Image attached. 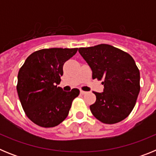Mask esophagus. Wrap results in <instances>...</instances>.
Listing matches in <instances>:
<instances>
[{"instance_id":"1","label":"esophagus","mask_w":156,"mask_h":156,"mask_svg":"<svg viewBox=\"0 0 156 156\" xmlns=\"http://www.w3.org/2000/svg\"><path fill=\"white\" fill-rule=\"evenodd\" d=\"M80 94H87V91H84V90H80Z\"/></svg>"}]
</instances>
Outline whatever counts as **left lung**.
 Returning <instances> with one entry per match:
<instances>
[{"label":"left lung","instance_id":"left-lung-1","mask_svg":"<svg viewBox=\"0 0 156 156\" xmlns=\"http://www.w3.org/2000/svg\"><path fill=\"white\" fill-rule=\"evenodd\" d=\"M92 70V78L104 85L101 93L94 92L96 101L90 106L96 119L106 124L123 120L136 104L140 92V72L129 54L109 44L79 48Z\"/></svg>","mask_w":156,"mask_h":156}]
</instances>
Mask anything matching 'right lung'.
<instances>
[{
	"mask_svg": "<svg viewBox=\"0 0 156 156\" xmlns=\"http://www.w3.org/2000/svg\"><path fill=\"white\" fill-rule=\"evenodd\" d=\"M78 48H48L32 53L18 74L17 92L29 119L43 127L60 124L80 94L74 88L66 92L58 87L63 66Z\"/></svg>",
	"mask_w": 156,
	"mask_h": 156,
	"instance_id": "right-lung-1",
	"label": "right lung"
}]
</instances>
